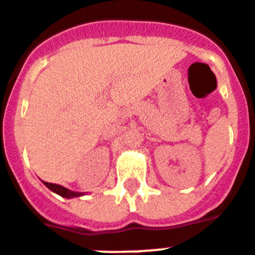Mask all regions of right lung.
I'll return each mask as SVG.
<instances>
[{"mask_svg":"<svg viewBox=\"0 0 255 255\" xmlns=\"http://www.w3.org/2000/svg\"><path fill=\"white\" fill-rule=\"evenodd\" d=\"M42 183L45 184L46 187L49 188L50 191L56 192L58 194L60 197L63 198H75V197H81L83 194L81 192H76V191H71V190H68V188L63 187V186H60V184H54V183H48V182H42Z\"/></svg>","mask_w":255,"mask_h":255,"instance_id":"add662e5","label":"right lung"}]
</instances>
